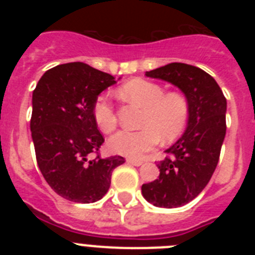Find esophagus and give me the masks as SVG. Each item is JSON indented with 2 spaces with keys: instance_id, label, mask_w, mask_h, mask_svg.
<instances>
[{
  "instance_id": "1",
  "label": "esophagus",
  "mask_w": 255,
  "mask_h": 255,
  "mask_svg": "<svg viewBox=\"0 0 255 255\" xmlns=\"http://www.w3.org/2000/svg\"><path fill=\"white\" fill-rule=\"evenodd\" d=\"M126 162H128L129 164H132V166H141V164H143V161H136V159H131V158H129Z\"/></svg>"
}]
</instances>
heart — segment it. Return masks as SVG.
I'll use <instances>...</instances> for the list:
<instances>
[{
	"label": "heart",
	"instance_id": "1",
	"mask_svg": "<svg viewBox=\"0 0 255 255\" xmlns=\"http://www.w3.org/2000/svg\"><path fill=\"white\" fill-rule=\"evenodd\" d=\"M119 94L128 102L143 108L139 130H120L108 140V147L114 153L129 158H140L161 141L176 139L189 120L190 107L186 97L179 92L164 93L159 84L132 79L121 85ZM93 117L102 131L111 132L117 125L115 107L107 96H100L94 101Z\"/></svg>",
	"mask_w": 255,
	"mask_h": 255
}]
</instances>
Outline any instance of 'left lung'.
Here are the masks:
<instances>
[{
    "instance_id": "1",
    "label": "left lung",
    "mask_w": 255,
    "mask_h": 255,
    "mask_svg": "<svg viewBox=\"0 0 255 255\" xmlns=\"http://www.w3.org/2000/svg\"><path fill=\"white\" fill-rule=\"evenodd\" d=\"M145 75L176 85L190 107L185 132L157 164L158 179L141 186L153 206L176 208L198 197L217 167L226 135V98L215 79L197 66L172 62Z\"/></svg>"
}]
</instances>
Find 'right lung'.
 <instances>
[{
	"label": "right lung",
	"mask_w": 255,
	"mask_h": 255,
	"mask_svg": "<svg viewBox=\"0 0 255 255\" xmlns=\"http://www.w3.org/2000/svg\"><path fill=\"white\" fill-rule=\"evenodd\" d=\"M112 75L83 62L52 67L33 92L31 138L40 172L60 197L75 203L102 199L121 155L101 158L105 141L94 121V101L115 84ZM96 152L94 160L87 158Z\"/></svg>",
	"instance_id": "right-lung-1"
}]
</instances>
